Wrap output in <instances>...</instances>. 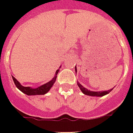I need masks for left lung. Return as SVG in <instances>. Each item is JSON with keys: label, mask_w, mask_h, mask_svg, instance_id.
<instances>
[{"label": "left lung", "mask_w": 133, "mask_h": 133, "mask_svg": "<svg viewBox=\"0 0 133 133\" xmlns=\"http://www.w3.org/2000/svg\"><path fill=\"white\" fill-rule=\"evenodd\" d=\"M75 70L77 71V68L75 67ZM78 84V86L79 87V88L81 89V90L82 91V92L83 94H85L86 95H89V96H93V97H102V96H104V95H107L110 92V91L112 90V88L110 90H108L103 91V92H93V91H90L86 89L85 88L83 87V85H81L79 83H77Z\"/></svg>", "instance_id": "left-lung-1"}]
</instances>
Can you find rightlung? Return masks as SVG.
Segmentation results:
<instances>
[{
  "instance_id": "add662e5",
  "label": "right lung",
  "mask_w": 133,
  "mask_h": 133,
  "mask_svg": "<svg viewBox=\"0 0 133 133\" xmlns=\"http://www.w3.org/2000/svg\"><path fill=\"white\" fill-rule=\"evenodd\" d=\"M58 71H59L58 70H56L55 77L53 78V79H52V81H49V82L46 83L44 85H42L41 86H39V87L36 88H32L30 87H24V86L21 85V83H20L19 82L13 77V76H12V79H13L14 82L15 83L16 86L17 87V88L19 89L21 92H23V93L26 94L27 95H45V93H47L48 91L50 90V88H52V86L54 83L55 81H56V75L58 74Z\"/></svg>"
}]
</instances>
